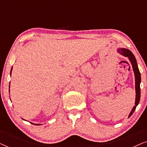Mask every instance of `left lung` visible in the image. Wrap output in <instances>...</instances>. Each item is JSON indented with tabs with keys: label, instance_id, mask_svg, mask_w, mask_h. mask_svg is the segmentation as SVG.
<instances>
[{
	"label": "left lung",
	"instance_id": "obj_1",
	"mask_svg": "<svg viewBox=\"0 0 147 147\" xmlns=\"http://www.w3.org/2000/svg\"><path fill=\"white\" fill-rule=\"evenodd\" d=\"M118 53L121 54L122 55L124 56V57H127L129 59V61L131 63L132 69H133L134 77H135V91H136V98H135V103H134V107L132 108L131 112H130V114L128 115V118H130L133 114V112L135 110L136 106L139 104L140 99V84L141 82V78H140V73L139 71L138 67L137 61H136V58L134 55L132 54L131 51L129 49H125V48H119L117 49Z\"/></svg>",
	"mask_w": 147,
	"mask_h": 147
}]
</instances>
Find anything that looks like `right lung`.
I'll use <instances>...</instances> for the list:
<instances>
[{
	"label": "right lung",
	"mask_w": 147,
	"mask_h": 147,
	"mask_svg": "<svg viewBox=\"0 0 147 147\" xmlns=\"http://www.w3.org/2000/svg\"><path fill=\"white\" fill-rule=\"evenodd\" d=\"M12 70H13V67H11V72H12ZM10 83H11V82H10ZM9 88H10V86H9ZM9 92H10V89H9ZM24 120V119H23ZM31 124H35V125H41V124H33V123H32V122H31Z\"/></svg>",
	"instance_id": "add662e5"
}]
</instances>
